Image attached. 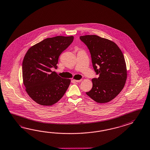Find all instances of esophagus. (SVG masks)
I'll return each mask as SVG.
<instances>
[{
	"instance_id": "obj_1",
	"label": "esophagus",
	"mask_w": 150,
	"mask_h": 150,
	"mask_svg": "<svg viewBox=\"0 0 150 150\" xmlns=\"http://www.w3.org/2000/svg\"><path fill=\"white\" fill-rule=\"evenodd\" d=\"M75 82H81L82 81V80L81 79V80H75Z\"/></svg>"
}]
</instances>
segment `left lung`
Masks as SVG:
<instances>
[{
	"instance_id": "obj_1",
	"label": "left lung",
	"mask_w": 150,
	"mask_h": 150,
	"mask_svg": "<svg viewBox=\"0 0 150 150\" xmlns=\"http://www.w3.org/2000/svg\"><path fill=\"white\" fill-rule=\"evenodd\" d=\"M80 38L90 50L93 69L99 74L97 79H92L93 88L86 93L98 103L109 102L120 93L126 82L127 66L123 54L111 40L96 35Z\"/></svg>"
}]
</instances>
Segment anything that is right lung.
<instances>
[{
  "label": "right lung",
  "instance_id": "add662e5",
  "mask_svg": "<svg viewBox=\"0 0 150 150\" xmlns=\"http://www.w3.org/2000/svg\"><path fill=\"white\" fill-rule=\"evenodd\" d=\"M73 39L72 35L49 38L27 50L23 61V82L27 93L37 103L51 106L67 91L71 80L61 78L51 68H57L60 54Z\"/></svg>",
  "mask_w": 150,
  "mask_h": 150
}]
</instances>
